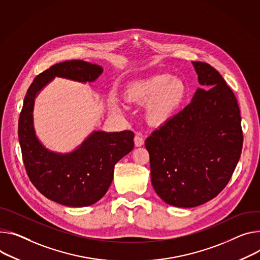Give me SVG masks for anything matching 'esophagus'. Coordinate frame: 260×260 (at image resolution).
Masks as SVG:
<instances>
[{
  "label": "esophagus",
  "mask_w": 260,
  "mask_h": 260,
  "mask_svg": "<svg viewBox=\"0 0 260 260\" xmlns=\"http://www.w3.org/2000/svg\"><path fill=\"white\" fill-rule=\"evenodd\" d=\"M134 141H135V145H136V147H141V146H143V145H144V139L142 138V136H141L140 134L136 135V137H135Z\"/></svg>",
  "instance_id": "34e87169"
}]
</instances>
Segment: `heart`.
I'll return each instance as SVG.
<instances>
[{
    "instance_id": "heart-1",
    "label": "heart",
    "mask_w": 260,
    "mask_h": 260,
    "mask_svg": "<svg viewBox=\"0 0 260 260\" xmlns=\"http://www.w3.org/2000/svg\"><path fill=\"white\" fill-rule=\"evenodd\" d=\"M187 94L185 83L168 74H157L132 84L125 100L132 104L147 105L146 118L150 124H166L177 114Z\"/></svg>"
}]
</instances>
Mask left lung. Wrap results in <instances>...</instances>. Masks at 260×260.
I'll return each instance as SVG.
<instances>
[{
  "label": "left lung",
  "instance_id": "obj_1",
  "mask_svg": "<svg viewBox=\"0 0 260 260\" xmlns=\"http://www.w3.org/2000/svg\"><path fill=\"white\" fill-rule=\"evenodd\" d=\"M192 64L202 87L145 141L154 191L176 207H195L215 198L230 180L243 147L233 92L214 67Z\"/></svg>",
  "mask_w": 260,
  "mask_h": 260
}]
</instances>
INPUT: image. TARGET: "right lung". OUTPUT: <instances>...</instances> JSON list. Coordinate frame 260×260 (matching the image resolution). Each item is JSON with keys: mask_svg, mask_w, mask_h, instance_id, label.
Masks as SVG:
<instances>
[{"mask_svg": "<svg viewBox=\"0 0 260 260\" xmlns=\"http://www.w3.org/2000/svg\"><path fill=\"white\" fill-rule=\"evenodd\" d=\"M101 65L83 60L64 61L38 75L27 91L18 120V138L28 176L46 198L69 207H84L101 200L113 181L116 162L134 148L132 131H93L69 152L46 148L36 135L35 99L55 78L91 84L103 74Z\"/></svg>", "mask_w": 260, "mask_h": 260, "instance_id": "right-lung-1", "label": "right lung"}]
</instances>
